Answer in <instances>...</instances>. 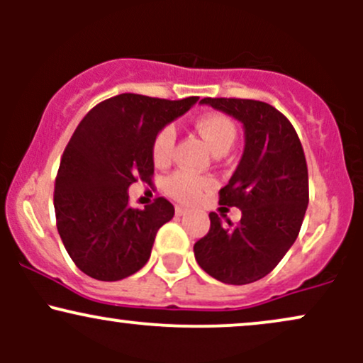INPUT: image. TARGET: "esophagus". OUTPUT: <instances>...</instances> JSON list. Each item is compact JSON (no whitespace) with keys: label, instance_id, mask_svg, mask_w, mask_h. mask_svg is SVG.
Segmentation results:
<instances>
[{"label":"esophagus","instance_id":"obj_1","mask_svg":"<svg viewBox=\"0 0 363 363\" xmlns=\"http://www.w3.org/2000/svg\"><path fill=\"white\" fill-rule=\"evenodd\" d=\"M187 211H189V210H187L186 206H176V215L177 216H184Z\"/></svg>","mask_w":363,"mask_h":363}]
</instances>
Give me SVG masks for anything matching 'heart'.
<instances>
[{
  "mask_svg": "<svg viewBox=\"0 0 363 363\" xmlns=\"http://www.w3.org/2000/svg\"><path fill=\"white\" fill-rule=\"evenodd\" d=\"M196 131L205 140L213 155L220 157L232 148L237 138L234 121L223 114H206L198 119ZM176 145V129L165 126L157 133L152 145V158L157 165H167ZM213 186L211 179L198 177L187 172H174L165 181V191L181 203H194L206 189Z\"/></svg>",
  "mask_w": 363,
  "mask_h": 363,
  "instance_id": "1",
  "label": "heart"
}]
</instances>
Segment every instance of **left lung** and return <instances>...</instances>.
Segmentation results:
<instances>
[{"label": "left lung", "instance_id": "8db88e82", "mask_svg": "<svg viewBox=\"0 0 363 363\" xmlns=\"http://www.w3.org/2000/svg\"><path fill=\"white\" fill-rule=\"evenodd\" d=\"M244 126L245 147L220 205L242 211L239 223L210 213V232L194 256L210 277L247 285L272 273L301 232L309 205V174L297 131L280 111L251 99H203Z\"/></svg>", "mask_w": 363, "mask_h": 363}]
</instances>
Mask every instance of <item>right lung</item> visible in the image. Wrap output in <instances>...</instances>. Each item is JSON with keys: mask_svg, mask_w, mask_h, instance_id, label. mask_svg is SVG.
<instances>
[{"mask_svg": "<svg viewBox=\"0 0 363 363\" xmlns=\"http://www.w3.org/2000/svg\"><path fill=\"white\" fill-rule=\"evenodd\" d=\"M196 102L121 94L97 104L74 129L57 170L54 211L62 244L85 274L118 281L147 264L174 206L157 198L131 208L128 187L138 179L152 184L157 133Z\"/></svg>", "mask_w": 363, "mask_h": 363, "instance_id": "obj_1", "label": "right lung"}]
</instances>
